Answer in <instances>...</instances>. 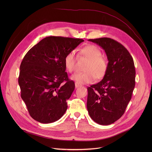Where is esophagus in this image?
I'll return each instance as SVG.
<instances>
[{"mask_svg": "<svg viewBox=\"0 0 152 152\" xmlns=\"http://www.w3.org/2000/svg\"><path fill=\"white\" fill-rule=\"evenodd\" d=\"M80 86V85H79V83H75V87L77 88H78V87H79V86Z\"/></svg>", "mask_w": 152, "mask_h": 152, "instance_id": "1", "label": "esophagus"}]
</instances>
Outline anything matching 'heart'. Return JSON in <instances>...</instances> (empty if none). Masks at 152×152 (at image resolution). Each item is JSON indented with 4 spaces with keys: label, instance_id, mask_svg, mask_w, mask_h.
<instances>
[{
    "label": "heart",
    "instance_id": "1",
    "mask_svg": "<svg viewBox=\"0 0 152 152\" xmlns=\"http://www.w3.org/2000/svg\"><path fill=\"white\" fill-rule=\"evenodd\" d=\"M80 55L88 59L84 70L85 72L76 73L71 76V79L79 85L93 82L96 77L98 79H102L107 70V61L102 56L99 48L94 45H88L80 50ZM64 66L67 72L72 73L75 67L76 56L74 51L67 53L64 59Z\"/></svg>",
    "mask_w": 152,
    "mask_h": 152
}]
</instances>
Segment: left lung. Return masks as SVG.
I'll list each match as a JSON object with an SVG mask.
<instances>
[{
    "mask_svg": "<svg viewBox=\"0 0 152 152\" xmlns=\"http://www.w3.org/2000/svg\"><path fill=\"white\" fill-rule=\"evenodd\" d=\"M105 52L107 70L103 79L87 88L86 107L90 117L101 125H109L124 113L135 85L134 59L120 42L110 38L90 39Z\"/></svg>",
    "mask_w": 152,
    "mask_h": 152,
    "instance_id": "left-lung-1",
    "label": "left lung"
}]
</instances>
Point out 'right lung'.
I'll return each instance as SVG.
<instances>
[{
  "mask_svg": "<svg viewBox=\"0 0 152 152\" xmlns=\"http://www.w3.org/2000/svg\"><path fill=\"white\" fill-rule=\"evenodd\" d=\"M84 40L48 37L25 55L20 67L21 97L32 118L50 123L61 118L67 109V100L75 90L69 79L64 59Z\"/></svg>",
  "mask_w": 152,
  "mask_h": 152,
  "instance_id": "add662e5",
  "label": "right lung"
}]
</instances>
